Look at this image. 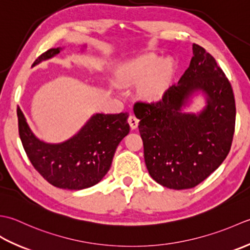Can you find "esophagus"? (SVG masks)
Listing matches in <instances>:
<instances>
[{"label":"esophagus","mask_w":250,"mask_h":250,"mask_svg":"<svg viewBox=\"0 0 250 250\" xmlns=\"http://www.w3.org/2000/svg\"><path fill=\"white\" fill-rule=\"evenodd\" d=\"M128 123H129V126L131 129H136L137 127H138V124H139V121L136 119V116L134 115H130L128 118Z\"/></svg>","instance_id":"obj_1"}]
</instances>
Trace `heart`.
I'll return each instance as SVG.
<instances>
[{
    "label": "heart",
    "mask_w": 250,
    "mask_h": 250,
    "mask_svg": "<svg viewBox=\"0 0 250 250\" xmlns=\"http://www.w3.org/2000/svg\"><path fill=\"white\" fill-rule=\"evenodd\" d=\"M175 65L170 58L159 59L146 56L123 68L116 74L122 85H139V94L147 103H157L164 97L174 74Z\"/></svg>",
    "instance_id": "b5f03b06"
}]
</instances>
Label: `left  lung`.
<instances>
[{
  "mask_svg": "<svg viewBox=\"0 0 250 250\" xmlns=\"http://www.w3.org/2000/svg\"><path fill=\"white\" fill-rule=\"evenodd\" d=\"M179 82L156 104L137 103L145 162L150 176L174 190L194 188L226 160L235 128L232 86L215 58L197 44ZM197 98L206 105L188 110Z\"/></svg>",
  "mask_w": 250,
  "mask_h": 250,
  "instance_id": "obj_1",
  "label": "left lung"
}]
</instances>
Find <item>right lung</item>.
Here are the masks:
<instances>
[{
	"label": "right lung",
	"mask_w": 250,
	"mask_h": 250,
	"mask_svg": "<svg viewBox=\"0 0 250 250\" xmlns=\"http://www.w3.org/2000/svg\"><path fill=\"white\" fill-rule=\"evenodd\" d=\"M86 53V44L79 45ZM64 47L50 48L32 67L57 56ZM20 140L30 162L50 185L59 189L83 190L103 180L109 171L116 147L129 132L128 113H95L76 134L62 142L38 138L20 108L17 109Z\"/></svg>",
	"instance_id": "1"
}]
</instances>
